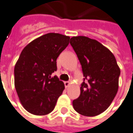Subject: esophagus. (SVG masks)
<instances>
[{
  "mask_svg": "<svg viewBox=\"0 0 133 133\" xmlns=\"http://www.w3.org/2000/svg\"><path fill=\"white\" fill-rule=\"evenodd\" d=\"M64 84H65V87L67 89V88L70 86V81H69V82H65Z\"/></svg>",
  "mask_w": 133,
  "mask_h": 133,
  "instance_id": "34e87169",
  "label": "esophagus"
}]
</instances>
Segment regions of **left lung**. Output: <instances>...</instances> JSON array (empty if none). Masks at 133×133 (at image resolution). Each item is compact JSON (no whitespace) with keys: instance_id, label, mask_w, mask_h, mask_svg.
Instances as JSON below:
<instances>
[{"instance_id":"1","label":"left lung","mask_w":133,"mask_h":133,"mask_svg":"<svg viewBox=\"0 0 133 133\" xmlns=\"http://www.w3.org/2000/svg\"><path fill=\"white\" fill-rule=\"evenodd\" d=\"M70 43L84 77L80 96L72 102L74 109L83 116H97L109 107L117 94L120 68L114 54L96 39L77 36L71 37Z\"/></svg>"}]
</instances>
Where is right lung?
<instances>
[{
  "label": "right lung",
  "instance_id": "1",
  "mask_svg": "<svg viewBox=\"0 0 133 133\" xmlns=\"http://www.w3.org/2000/svg\"><path fill=\"white\" fill-rule=\"evenodd\" d=\"M70 37L50 33L30 42L15 66V86L19 100L30 114L42 116L53 111L64 84L51 74L56 59L69 44Z\"/></svg>",
  "mask_w": 133,
  "mask_h": 133
}]
</instances>
